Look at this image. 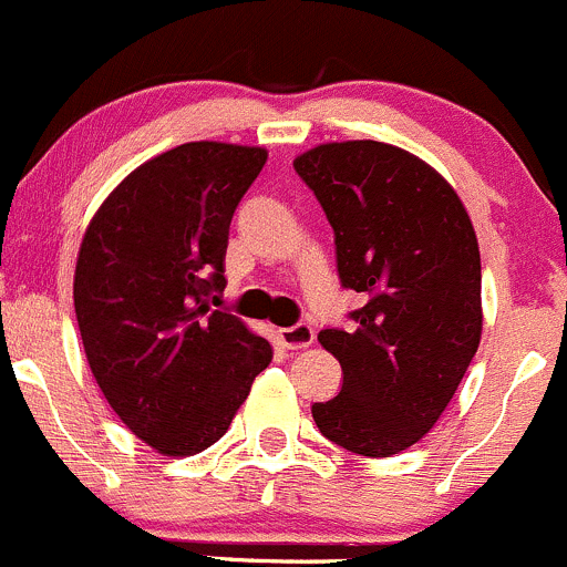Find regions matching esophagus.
I'll use <instances>...</instances> for the list:
<instances>
[{
  "mask_svg": "<svg viewBox=\"0 0 567 567\" xmlns=\"http://www.w3.org/2000/svg\"><path fill=\"white\" fill-rule=\"evenodd\" d=\"M278 339H281L286 350H302V347L313 344V328L308 322H297L291 328L278 330Z\"/></svg>",
  "mask_w": 567,
  "mask_h": 567,
  "instance_id": "34e87169",
  "label": "esophagus"
}]
</instances>
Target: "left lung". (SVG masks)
Masks as SVG:
<instances>
[{"mask_svg":"<svg viewBox=\"0 0 567 567\" xmlns=\"http://www.w3.org/2000/svg\"><path fill=\"white\" fill-rule=\"evenodd\" d=\"M333 228L336 270L363 306L319 330L344 383L313 402L319 433L391 457L430 433L482 333L476 234L455 189L419 156L378 143H324L295 159Z\"/></svg>","mask_w":567,"mask_h":567,"instance_id":"1","label":"left lung"}]
</instances>
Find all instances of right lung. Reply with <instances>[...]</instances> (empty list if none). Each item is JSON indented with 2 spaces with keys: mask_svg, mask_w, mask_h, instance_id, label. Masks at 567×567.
I'll use <instances>...</instances> for the list:
<instances>
[{
  "mask_svg": "<svg viewBox=\"0 0 567 567\" xmlns=\"http://www.w3.org/2000/svg\"><path fill=\"white\" fill-rule=\"evenodd\" d=\"M265 148L184 143L128 173L82 239L74 308L112 411L162 455L226 435L272 361L270 341L220 308L223 256Z\"/></svg>",
  "mask_w": 567,
  "mask_h": 567,
  "instance_id": "obj_1",
  "label": "right lung"
}]
</instances>
